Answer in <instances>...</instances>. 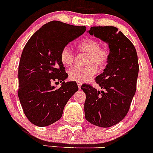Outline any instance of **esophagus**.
<instances>
[{"instance_id": "obj_1", "label": "esophagus", "mask_w": 153, "mask_h": 153, "mask_svg": "<svg viewBox=\"0 0 153 153\" xmlns=\"http://www.w3.org/2000/svg\"><path fill=\"white\" fill-rule=\"evenodd\" d=\"M77 86H78V87H79V88H80L81 86H82V83H77Z\"/></svg>"}]
</instances>
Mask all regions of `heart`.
Masks as SVG:
<instances>
[{"label": "heart", "mask_w": 153, "mask_h": 153, "mask_svg": "<svg viewBox=\"0 0 153 153\" xmlns=\"http://www.w3.org/2000/svg\"><path fill=\"white\" fill-rule=\"evenodd\" d=\"M78 51L86 53L85 63L87 65L83 68H73L69 71V79L78 83L88 82L98 72L99 67L102 68L108 63L109 50L106 46L100 45L99 40L87 38L81 40L76 45ZM74 53L68 47H64L60 53V61L64 66L71 67L74 63Z\"/></svg>", "instance_id": "obj_1"}]
</instances>
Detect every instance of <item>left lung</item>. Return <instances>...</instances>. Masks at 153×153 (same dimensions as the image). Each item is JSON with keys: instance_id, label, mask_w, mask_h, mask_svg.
<instances>
[{"instance_id": "8db88e82", "label": "left lung", "mask_w": 153, "mask_h": 153, "mask_svg": "<svg viewBox=\"0 0 153 153\" xmlns=\"http://www.w3.org/2000/svg\"><path fill=\"white\" fill-rule=\"evenodd\" d=\"M89 33L109 44L110 55L103 73L96 77L99 91L83 84L86 93V120L97 126L110 127L120 123L129 112L136 90L139 62L132 42L115 27H92Z\"/></svg>"}]
</instances>
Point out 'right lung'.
Here are the masks:
<instances>
[{
	"label": "right lung",
	"instance_id": "right-lung-1",
	"mask_svg": "<svg viewBox=\"0 0 153 153\" xmlns=\"http://www.w3.org/2000/svg\"><path fill=\"white\" fill-rule=\"evenodd\" d=\"M86 30L85 26L51 21L33 33L24 47L18 67L17 94L24 114L34 125L47 126L60 120L65 105L78 90L76 83L64 82L68 74L60 53ZM56 80L62 82L59 88L51 84Z\"/></svg>",
	"mask_w": 153,
	"mask_h": 153
}]
</instances>
